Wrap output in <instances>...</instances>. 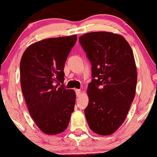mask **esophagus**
Masks as SVG:
<instances>
[{"label":"esophagus","instance_id":"1","mask_svg":"<svg viewBox=\"0 0 157 157\" xmlns=\"http://www.w3.org/2000/svg\"><path fill=\"white\" fill-rule=\"evenodd\" d=\"M75 92H76L77 97H80L81 91H80V89H75Z\"/></svg>","mask_w":157,"mask_h":157}]
</instances>
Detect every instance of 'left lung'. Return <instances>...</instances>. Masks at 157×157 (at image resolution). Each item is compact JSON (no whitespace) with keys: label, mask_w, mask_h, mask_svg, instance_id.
Here are the masks:
<instances>
[{"label":"left lung","mask_w":157,"mask_h":157,"mask_svg":"<svg viewBox=\"0 0 157 157\" xmlns=\"http://www.w3.org/2000/svg\"><path fill=\"white\" fill-rule=\"evenodd\" d=\"M79 41L91 64L85 116L94 132L110 135L125 121L134 100L137 81L134 54L122 36L111 32H90Z\"/></svg>","instance_id":"8db88e82"}]
</instances>
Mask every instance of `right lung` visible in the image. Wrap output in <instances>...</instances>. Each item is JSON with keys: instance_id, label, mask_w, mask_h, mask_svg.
<instances>
[{"instance_id": "obj_1", "label": "right lung", "mask_w": 157, "mask_h": 157, "mask_svg": "<svg viewBox=\"0 0 157 157\" xmlns=\"http://www.w3.org/2000/svg\"><path fill=\"white\" fill-rule=\"evenodd\" d=\"M77 35L55 37L30 45L20 63L21 90L34 121L46 134L63 132L75 110V95L63 84L64 66Z\"/></svg>"}]
</instances>
